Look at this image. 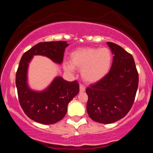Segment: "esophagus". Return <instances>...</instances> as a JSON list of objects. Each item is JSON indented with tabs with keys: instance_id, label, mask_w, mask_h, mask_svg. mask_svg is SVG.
Here are the masks:
<instances>
[{
	"instance_id": "esophagus-1",
	"label": "esophagus",
	"mask_w": 153,
	"mask_h": 153,
	"mask_svg": "<svg viewBox=\"0 0 153 153\" xmlns=\"http://www.w3.org/2000/svg\"><path fill=\"white\" fill-rule=\"evenodd\" d=\"M85 91V86H83L82 85H80V92H84Z\"/></svg>"
}]
</instances>
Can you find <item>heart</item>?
<instances>
[{"mask_svg":"<svg viewBox=\"0 0 153 153\" xmlns=\"http://www.w3.org/2000/svg\"><path fill=\"white\" fill-rule=\"evenodd\" d=\"M112 63V54L108 48L85 47L76 50L71 55V63L65 62L64 69L73 73L81 70L82 80L88 83L101 80L109 72Z\"/></svg>","mask_w":153,"mask_h":153,"instance_id":"obj_1","label":"heart"}]
</instances>
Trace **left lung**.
<instances>
[{
  "label": "left lung",
  "mask_w": 153,
  "mask_h": 153,
  "mask_svg": "<svg viewBox=\"0 0 153 153\" xmlns=\"http://www.w3.org/2000/svg\"><path fill=\"white\" fill-rule=\"evenodd\" d=\"M114 54L109 73L86 88L88 114L101 124H111L127 114L138 88V73L134 58L122 47L107 42Z\"/></svg>",
  "instance_id": "obj_1"
}]
</instances>
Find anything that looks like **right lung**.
<instances>
[{
  "mask_svg": "<svg viewBox=\"0 0 153 153\" xmlns=\"http://www.w3.org/2000/svg\"><path fill=\"white\" fill-rule=\"evenodd\" d=\"M67 42H45L34 45L23 54L16 75L19 101L23 111L31 119L42 124H52L63 119L68 106L79 93L76 80L67 81L56 76L42 91L31 89L28 82V70L34 56L47 57L56 64H62Z\"/></svg>",
  "mask_w": 153,
  "mask_h": 153,
  "instance_id": "obj_1",
  "label": "right lung"
}]
</instances>
